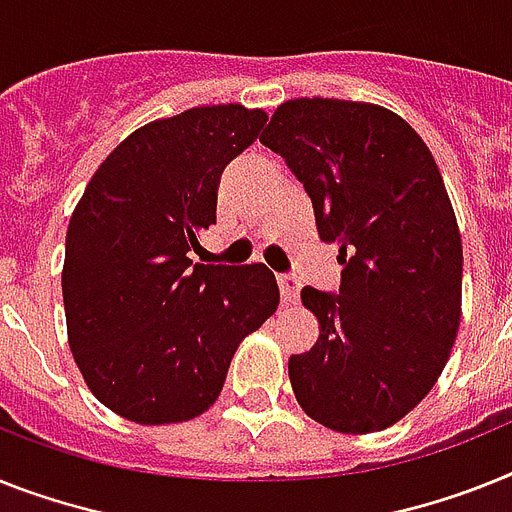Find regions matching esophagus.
<instances>
[{"label": "esophagus", "mask_w": 512, "mask_h": 512, "mask_svg": "<svg viewBox=\"0 0 512 512\" xmlns=\"http://www.w3.org/2000/svg\"><path fill=\"white\" fill-rule=\"evenodd\" d=\"M278 289H281L283 302H296L299 299V281L291 273H281L278 276Z\"/></svg>", "instance_id": "esophagus-1"}]
</instances>
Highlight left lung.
<instances>
[{
	"instance_id": "1",
	"label": "left lung",
	"mask_w": 512,
	"mask_h": 512,
	"mask_svg": "<svg viewBox=\"0 0 512 512\" xmlns=\"http://www.w3.org/2000/svg\"><path fill=\"white\" fill-rule=\"evenodd\" d=\"M260 143L286 161L338 244V291L302 289L320 338L289 359L315 422L367 435L432 390L461 322L463 249L435 158L398 114L372 103H281Z\"/></svg>"
}]
</instances>
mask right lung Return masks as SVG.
<instances>
[{
    "instance_id": "1",
    "label": "right lung",
    "mask_w": 512,
    "mask_h": 512,
    "mask_svg": "<svg viewBox=\"0 0 512 512\" xmlns=\"http://www.w3.org/2000/svg\"><path fill=\"white\" fill-rule=\"evenodd\" d=\"M265 111L187 109L132 132L77 203L62 294L75 362L103 406L137 424L195 419L231 356L278 307L265 265L192 263L216 223L221 171L255 143Z\"/></svg>"
}]
</instances>
